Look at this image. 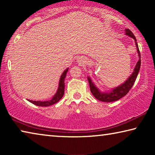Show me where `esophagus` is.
<instances>
[{
	"label": "esophagus",
	"mask_w": 155,
	"mask_h": 155,
	"mask_svg": "<svg viewBox=\"0 0 155 155\" xmlns=\"http://www.w3.org/2000/svg\"><path fill=\"white\" fill-rule=\"evenodd\" d=\"M78 62H79L81 64H83V59H81V58H79V59H78Z\"/></svg>",
	"instance_id": "34e87169"
}]
</instances>
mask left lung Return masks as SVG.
<instances>
[{
    "label": "left lung",
    "instance_id": "left-lung-1",
    "mask_svg": "<svg viewBox=\"0 0 155 155\" xmlns=\"http://www.w3.org/2000/svg\"><path fill=\"white\" fill-rule=\"evenodd\" d=\"M126 31V35H128L130 38H133L135 41V44L137 48V52L139 55V60L137 63V64L135 65V68L133 71V74L130 76V77H128V79L125 81V82L120 85L118 87H115V89H113L111 92L109 93H103L100 91L98 88H97L94 84L91 81V78L90 77L87 78L89 84H90V91L91 94H93L94 96L95 97L96 99H98V101H101L102 102H106V103H111V102H114L116 101H118L119 99L122 98V97H124L125 95H127L128 91L132 88L133 84H134L135 81L137 78V77L138 75L139 71H140V66H141V55L140 50L138 48V45L137 43V40L135 35H133V33L131 32V31L127 28L125 30Z\"/></svg>",
    "mask_w": 155,
    "mask_h": 155
}]
</instances>
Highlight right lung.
<instances>
[{
	"instance_id": "right-lung-1",
	"label": "right lung",
	"mask_w": 155,
	"mask_h": 155,
	"mask_svg": "<svg viewBox=\"0 0 155 155\" xmlns=\"http://www.w3.org/2000/svg\"><path fill=\"white\" fill-rule=\"evenodd\" d=\"M68 71V68H67V69L65 70L64 72H63V74H61V78H60V80H59L58 90H57V91L55 94V95L52 97V98L51 100V101H31V100H28V101H29L30 103L35 104V105L39 106V107H48V106H51V105H52V104L57 103V102L60 101V99L62 98L63 96H64V89H65L64 81H65V77H66V74H67Z\"/></svg>"
}]
</instances>
